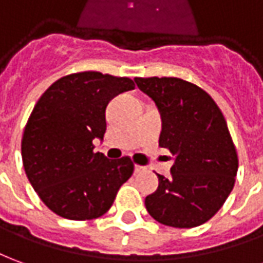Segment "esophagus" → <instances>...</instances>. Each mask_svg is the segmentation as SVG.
Here are the masks:
<instances>
[{
  "instance_id": "1",
  "label": "esophagus",
  "mask_w": 263,
  "mask_h": 263,
  "mask_svg": "<svg viewBox=\"0 0 263 263\" xmlns=\"http://www.w3.org/2000/svg\"><path fill=\"white\" fill-rule=\"evenodd\" d=\"M143 170H144V167H142V166H136V167H135L136 173H142Z\"/></svg>"
}]
</instances>
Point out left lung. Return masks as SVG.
<instances>
[{
  "mask_svg": "<svg viewBox=\"0 0 263 263\" xmlns=\"http://www.w3.org/2000/svg\"><path fill=\"white\" fill-rule=\"evenodd\" d=\"M162 116L159 146L170 150L172 176H159V187L146 197L149 215L172 228L208 222L231 195L238 155L225 117L209 94L176 77L135 79Z\"/></svg>",
  "mask_w": 263,
  "mask_h": 263,
  "instance_id": "8db88e82",
  "label": "left lung"
}]
</instances>
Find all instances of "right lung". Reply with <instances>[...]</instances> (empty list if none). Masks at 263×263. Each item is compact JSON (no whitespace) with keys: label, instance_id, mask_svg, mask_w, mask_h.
<instances>
[{"label":"right lung","instance_id":"1","mask_svg":"<svg viewBox=\"0 0 263 263\" xmlns=\"http://www.w3.org/2000/svg\"><path fill=\"white\" fill-rule=\"evenodd\" d=\"M133 80L99 71L61 77L40 97L21 140L25 175L44 204L59 216L90 220L111 208L133 175L124 156L110 160L94 153V139L106 133V107Z\"/></svg>","mask_w":263,"mask_h":263}]
</instances>
